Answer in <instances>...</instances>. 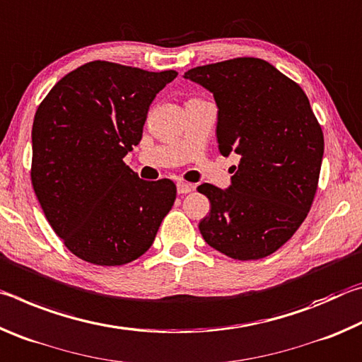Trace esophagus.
<instances>
[{
  "label": "esophagus",
  "instance_id": "obj_1",
  "mask_svg": "<svg viewBox=\"0 0 362 362\" xmlns=\"http://www.w3.org/2000/svg\"><path fill=\"white\" fill-rule=\"evenodd\" d=\"M177 192H179V194H187L189 192H193V185H192V183L179 182V183H177Z\"/></svg>",
  "mask_w": 362,
  "mask_h": 362
}]
</instances>
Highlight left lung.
<instances>
[{
  "label": "left lung",
  "mask_w": 362,
  "mask_h": 362,
  "mask_svg": "<svg viewBox=\"0 0 362 362\" xmlns=\"http://www.w3.org/2000/svg\"><path fill=\"white\" fill-rule=\"evenodd\" d=\"M218 107L217 142L240 155L230 188L203 183L211 212L204 241L235 260L272 255L310 212L320 182L324 136L303 89L255 57H238L185 73Z\"/></svg>",
  "instance_id": "8db88e82"
}]
</instances>
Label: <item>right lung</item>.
Instances as JSON below:
<instances>
[{
  "label": "right lung",
  "instance_id": "add662e5",
  "mask_svg": "<svg viewBox=\"0 0 362 362\" xmlns=\"http://www.w3.org/2000/svg\"><path fill=\"white\" fill-rule=\"evenodd\" d=\"M175 76L94 60L65 75L36 110L32 185L49 225L78 259L124 265L155 241L175 183L139 179L122 158L139 145L153 99Z\"/></svg>",
  "mask_w": 362,
  "mask_h": 362
}]
</instances>
